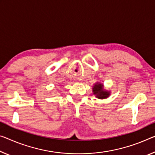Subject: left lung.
Wrapping results in <instances>:
<instances>
[{
    "instance_id": "obj_1",
    "label": "left lung",
    "mask_w": 155,
    "mask_h": 155,
    "mask_svg": "<svg viewBox=\"0 0 155 155\" xmlns=\"http://www.w3.org/2000/svg\"><path fill=\"white\" fill-rule=\"evenodd\" d=\"M93 94L98 99H105L109 97L111 91L104 89V85L101 82H97L93 86Z\"/></svg>"
}]
</instances>
